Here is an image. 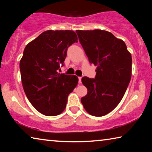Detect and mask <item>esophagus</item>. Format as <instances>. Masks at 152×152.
<instances>
[{
	"label": "esophagus",
	"mask_w": 152,
	"mask_h": 152,
	"mask_svg": "<svg viewBox=\"0 0 152 152\" xmlns=\"http://www.w3.org/2000/svg\"><path fill=\"white\" fill-rule=\"evenodd\" d=\"M78 82H79L80 84L81 83V82H82V77H78Z\"/></svg>",
	"instance_id": "esophagus-1"
}]
</instances>
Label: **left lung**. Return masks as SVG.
Returning <instances> with one entry per match:
<instances>
[{
  "instance_id": "obj_1",
  "label": "left lung",
  "mask_w": 152,
  "mask_h": 152,
  "mask_svg": "<svg viewBox=\"0 0 152 152\" xmlns=\"http://www.w3.org/2000/svg\"><path fill=\"white\" fill-rule=\"evenodd\" d=\"M76 32L89 62L96 66L95 78H82L88 92L81 102L90 115L104 116L111 112L124 96L132 77V55L122 39L107 31Z\"/></svg>"
}]
</instances>
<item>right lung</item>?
I'll list each match as a JSON object with an SVG mask.
<instances>
[{
    "mask_svg": "<svg viewBox=\"0 0 152 152\" xmlns=\"http://www.w3.org/2000/svg\"><path fill=\"white\" fill-rule=\"evenodd\" d=\"M78 42L72 30H48L29 42L20 60L23 87L35 109L46 116H56L65 109L68 95L78 78L58 72L67 50Z\"/></svg>",
    "mask_w": 152,
    "mask_h": 152,
    "instance_id": "right-lung-1",
    "label": "right lung"
}]
</instances>
